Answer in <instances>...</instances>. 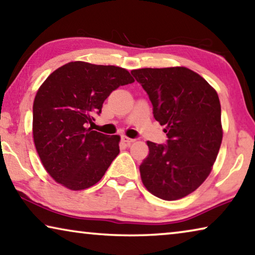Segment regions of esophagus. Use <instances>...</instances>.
<instances>
[{"label": "esophagus", "mask_w": 255, "mask_h": 255, "mask_svg": "<svg viewBox=\"0 0 255 255\" xmlns=\"http://www.w3.org/2000/svg\"><path fill=\"white\" fill-rule=\"evenodd\" d=\"M121 139H123V142H125L127 145H130L132 142H134V139L129 138V137H127V136H123L121 137Z\"/></svg>", "instance_id": "esophagus-1"}]
</instances>
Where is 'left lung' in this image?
<instances>
[{"label":"left lung","instance_id":"obj_1","mask_svg":"<svg viewBox=\"0 0 255 255\" xmlns=\"http://www.w3.org/2000/svg\"><path fill=\"white\" fill-rule=\"evenodd\" d=\"M165 126V144L147 142L149 153L139 165L145 187L165 201L184 197L211 172L222 140L221 107L217 92L184 67L132 70Z\"/></svg>","mask_w":255,"mask_h":255}]
</instances>
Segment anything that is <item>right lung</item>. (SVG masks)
Here are the masks:
<instances>
[{
  "label": "right lung",
  "instance_id": "add662e5",
  "mask_svg": "<svg viewBox=\"0 0 255 255\" xmlns=\"http://www.w3.org/2000/svg\"><path fill=\"white\" fill-rule=\"evenodd\" d=\"M134 83L124 68L69 62L47 77L35 96L33 136L52 178L72 191L95 185L119 154L118 135L88 128L119 86Z\"/></svg>",
  "mask_w": 255,
  "mask_h": 255
}]
</instances>
